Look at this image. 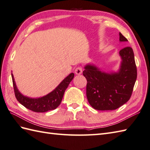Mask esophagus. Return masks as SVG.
I'll return each mask as SVG.
<instances>
[{"instance_id": "1", "label": "esophagus", "mask_w": 150, "mask_h": 150, "mask_svg": "<svg viewBox=\"0 0 150 150\" xmlns=\"http://www.w3.org/2000/svg\"><path fill=\"white\" fill-rule=\"evenodd\" d=\"M75 73L77 75H81V74H82V68H81V67H77V68H76L75 70Z\"/></svg>"}]
</instances>
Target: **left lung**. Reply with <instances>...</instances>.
<instances>
[{
  "mask_svg": "<svg viewBox=\"0 0 150 150\" xmlns=\"http://www.w3.org/2000/svg\"><path fill=\"white\" fill-rule=\"evenodd\" d=\"M119 40L128 41L120 33ZM119 55L122 60L117 72L102 71L90 64L84 67L83 75L87 80V98L95 110H116L131 97L137 75L134 53L131 47H126L120 51Z\"/></svg>",
  "mask_w": 150,
  "mask_h": 150,
  "instance_id": "1",
  "label": "left lung"
}]
</instances>
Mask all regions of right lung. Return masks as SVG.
Instances as JSON below:
<instances>
[{"mask_svg": "<svg viewBox=\"0 0 150 150\" xmlns=\"http://www.w3.org/2000/svg\"><path fill=\"white\" fill-rule=\"evenodd\" d=\"M11 77L15 97L19 103L28 110L37 113H43L50 110H55L59 106L62 101L65 90L68 88L70 82L74 77V73H71L68 76H67L58 85V86L50 93L47 94L45 96L36 98L24 96L21 93L16 86L12 73Z\"/></svg>", "mask_w": 150, "mask_h": 150, "instance_id": "add662e5", "label": "right lung"}]
</instances>
